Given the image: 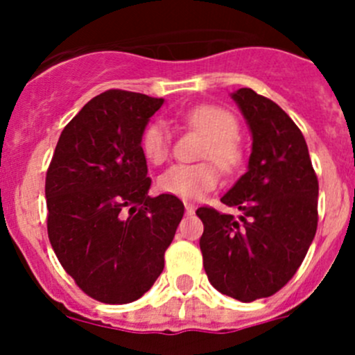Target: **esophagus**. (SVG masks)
Returning <instances> with one entry per match:
<instances>
[{
	"mask_svg": "<svg viewBox=\"0 0 355 355\" xmlns=\"http://www.w3.org/2000/svg\"><path fill=\"white\" fill-rule=\"evenodd\" d=\"M194 211H196V207L192 206L191 202H185V213H187V214H194Z\"/></svg>",
	"mask_w": 355,
	"mask_h": 355,
	"instance_id": "esophagus-1",
	"label": "esophagus"
}]
</instances>
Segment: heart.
<instances>
[{
  "label": "heart",
  "mask_w": 355,
  "mask_h": 355,
  "mask_svg": "<svg viewBox=\"0 0 355 355\" xmlns=\"http://www.w3.org/2000/svg\"><path fill=\"white\" fill-rule=\"evenodd\" d=\"M185 121L207 137L202 149L204 159H213L225 171H235L244 161V151L237 137L239 120L228 110L214 105H202L184 114ZM171 134L164 121H153L142 132V153L151 163L159 164L170 155ZM218 168L214 163L173 164L157 180L164 194L196 200L213 191L218 184Z\"/></svg>",
  "instance_id": "heart-1"
}]
</instances>
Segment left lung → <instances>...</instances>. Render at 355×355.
Listing matches in <instances>:
<instances>
[{"instance_id": "8db88e82", "label": "left lung", "mask_w": 355, "mask_h": 355, "mask_svg": "<svg viewBox=\"0 0 355 355\" xmlns=\"http://www.w3.org/2000/svg\"><path fill=\"white\" fill-rule=\"evenodd\" d=\"M252 134L247 171L221 198L239 216L196 211L204 270L218 292L252 302L288 284L318 228V177L306 139L277 103L252 89L232 94Z\"/></svg>"}]
</instances>
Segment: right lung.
Wrapping results in <instances>:
<instances>
[{"label": "right lung", "mask_w": 355, "mask_h": 355, "mask_svg": "<svg viewBox=\"0 0 355 355\" xmlns=\"http://www.w3.org/2000/svg\"><path fill=\"white\" fill-rule=\"evenodd\" d=\"M163 103L120 89L92 98L63 128L46 173L49 242L99 302H134L153 287L184 216L177 196H148L141 139Z\"/></svg>", "instance_id": "1"}]
</instances>
